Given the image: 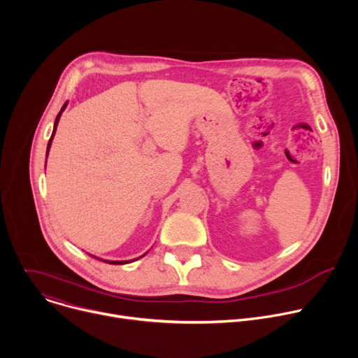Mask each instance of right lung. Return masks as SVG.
<instances>
[{
	"label": "right lung",
	"mask_w": 358,
	"mask_h": 358,
	"mask_svg": "<svg viewBox=\"0 0 358 358\" xmlns=\"http://www.w3.org/2000/svg\"><path fill=\"white\" fill-rule=\"evenodd\" d=\"M66 105H68V101H66V103L62 106L61 112L58 113V116H57V119H55V123H54V131H52V136H50V138H49V143H48V147H46V157H48V152H49L50 144H52V138H54V136H55V131H57V126H58V123H59L61 115H62V112L65 110ZM144 255H145V253H144ZM93 258H94V257H93ZM97 259H99V258H97ZM100 261H101V259H100ZM133 261H134V259H133ZM103 262H106V264H110V265H124V264H129V262H131V261H103Z\"/></svg>",
	"instance_id": "add662e5"
}]
</instances>
